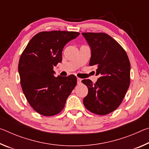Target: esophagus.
<instances>
[{
	"label": "esophagus",
	"instance_id": "esophagus-1",
	"mask_svg": "<svg viewBox=\"0 0 149 149\" xmlns=\"http://www.w3.org/2000/svg\"><path fill=\"white\" fill-rule=\"evenodd\" d=\"M81 84V79H80V78L78 77L77 78V84L79 85Z\"/></svg>",
	"mask_w": 149,
	"mask_h": 149
}]
</instances>
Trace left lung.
I'll return each instance as SVG.
<instances>
[{"instance_id":"8db88e82","label":"left lung","mask_w":149,"mask_h":149,"mask_svg":"<svg viewBox=\"0 0 149 149\" xmlns=\"http://www.w3.org/2000/svg\"><path fill=\"white\" fill-rule=\"evenodd\" d=\"M91 49L89 65L98 68L95 84L82 80L88 88L84 104L98 115H107L122 103L130 85V62L127 54L118 42L105 33H82Z\"/></svg>"}]
</instances>
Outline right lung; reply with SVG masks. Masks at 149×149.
<instances>
[{
	"instance_id": "1",
	"label": "right lung",
	"mask_w": 149,
	"mask_h": 149,
	"mask_svg": "<svg viewBox=\"0 0 149 149\" xmlns=\"http://www.w3.org/2000/svg\"><path fill=\"white\" fill-rule=\"evenodd\" d=\"M79 35L75 31H42L36 34L21 54L20 84L27 102L45 116L56 115L77 84L74 75L54 77V66L62 60L63 48Z\"/></svg>"
}]
</instances>
